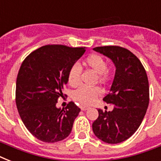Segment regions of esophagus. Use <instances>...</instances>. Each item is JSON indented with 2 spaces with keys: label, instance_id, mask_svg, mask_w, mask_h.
I'll return each mask as SVG.
<instances>
[{
  "label": "esophagus",
  "instance_id": "obj_1",
  "mask_svg": "<svg viewBox=\"0 0 161 161\" xmlns=\"http://www.w3.org/2000/svg\"><path fill=\"white\" fill-rule=\"evenodd\" d=\"M88 108H89V107H88V106H81V109L83 110V111H86Z\"/></svg>",
  "mask_w": 161,
  "mask_h": 161
}]
</instances>
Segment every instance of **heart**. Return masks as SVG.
Masks as SVG:
<instances>
[{
  "mask_svg": "<svg viewBox=\"0 0 161 161\" xmlns=\"http://www.w3.org/2000/svg\"><path fill=\"white\" fill-rule=\"evenodd\" d=\"M84 65L91 68L97 74L100 82L108 80L110 77V72L107 68V63L105 59L97 54H91L85 58L83 62ZM82 68L78 63L73 64L68 70V82L72 87H77L81 82ZM101 94V91L98 88H90L87 86H82L73 93L74 100L78 101L82 104H92L96 101Z\"/></svg>",
  "mask_w": 161,
  "mask_h": 161,
  "instance_id": "b5f03b06",
  "label": "heart"
}]
</instances>
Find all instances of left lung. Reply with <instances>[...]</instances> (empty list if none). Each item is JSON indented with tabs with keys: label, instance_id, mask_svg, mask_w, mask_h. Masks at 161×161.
Wrapping results in <instances>:
<instances>
[{
	"label": "left lung",
	"instance_id": "1",
	"mask_svg": "<svg viewBox=\"0 0 161 161\" xmlns=\"http://www.w3.org/2000/svg\"><path fill=\"white\" fill-rule=\"evenodd\" d=\"M93 50L112 60L115 74L110 93L103 98L114 105V109H98L93 131L103 142L121 143L135 134L146 114L150 101L147 74L139 58L128 49L106 46Z\"/></svg>",
	"mask_w": 161,
	"mask_h": 161
}]
</instances>
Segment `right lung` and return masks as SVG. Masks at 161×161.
Returning a JSON list of instances; mask_svg holds the SVG:
<instances>
[{
    "mask_svg": "<svg viewBox=\"0 0 161 161\" xmlns=\"http://www.w3.org/2000/svg\"><path fill=\"white\" fill-rule=\"evenodd\" d=\"M86 47L46 45L29 54L21 63L16 86V103L26 128L39 140L54 143L70 135L80 108L70 102L57 108L68 83L69 68Z\"/></svg>",
    "mask_w": 161,
    "mask_h": 161,
    "instance_id": "1",
    "label": "right lung"
}]
</instances>
